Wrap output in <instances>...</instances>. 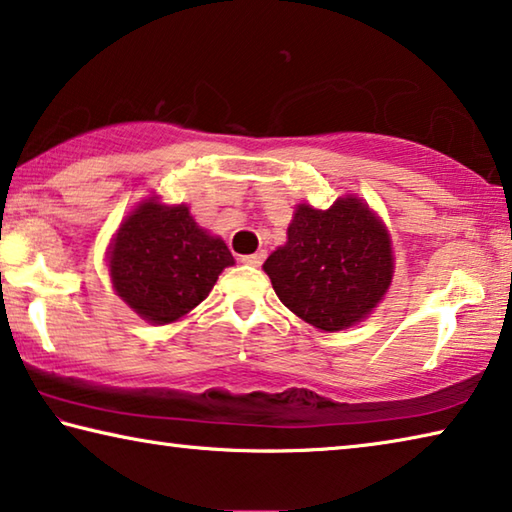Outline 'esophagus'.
Segmentation results:
<instances>
[{
    "mask_svg": "<svg viewBox=\"0 0 512 512\" xmlns=\"http://www.w3.org/2000/svg\"><path fill=\"white\" fill-rule=\"evenodd\" d=\"M264 259H266V253H264V250H259V253H255V255H244V257H241V264H246V266H262Z\"/></svg>",
    "mask_w": 512,
    "mask_h": 512,
    "instance_id": "34e87169",
    "label": "esophagus"
}]
</instances>
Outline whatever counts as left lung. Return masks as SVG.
Here are the masks:
<instances>
[{
    "label": "left lung",
    "instance_id": "1",
    "mask_svg": "<svg viewBox=\"0 0 512 512\" xmlns=\"http://www.w3.org/2000/svg\"><path fill=\"white\" fill-rule=\"evenodd\" d=\"M395 257L391 235L357 196L329 210L296 207L287 244L264 262L271 284L293 314L323 332L357 325L386 296Z\"/></svg>",
    "mask_w": 512,
    "mask_h": 512
}]
</instances>
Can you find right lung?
I'll list each match as a JSON object with an SVG mask.
<instances>
[{
  "instance_id": "add662e5",
  "label": "right lung",
  "mask_w": 512,
  "mask_h": 512,
  "mask_svg": "<svg viewBox=\"0 0 512 512\" xmlns=\"http://www.w3.org/2000/svg\"><path fill=\"white\" fill-rule=\"evenodd\" d=\"M235 257L212 237L187 205L149 198L121 221L108 250L117 296L155 325L176 323L210 296L223 268Z\"/></svg>"
}]
</instances>
